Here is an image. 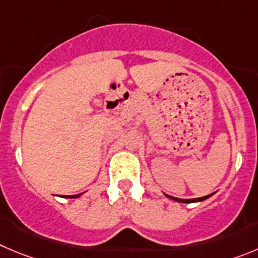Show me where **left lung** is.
<instances>
[{"mask_svg":"<svg viewBox=\"0 0 258 258\" xmlns=\"http://www.w3.org/2000/svg\"><path fill=\"white\" fill-rule=\"evenodd\" d=\"M169 199L174 200V201H178V202H184V204H189V202H197V201H204V200H206L208 197H210V195H208V196H204V197H200V199H175V197H172V196H168Z\"/></svg>","mask_w":258,"mask_h":258,"instance_id":"obj_1","label":"left lung"}]
</instances>
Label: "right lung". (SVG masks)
Instances as JSON below:
<instances>
[{
    "mask_svg": "<svg viewBox=\"0 0 258 258\" xmlns=\"http://www.w3.org/2000/svg\"><path fill=\"white\" fill-rule=\"evenodd\" d=\"M80 195H74V196H71V199H75V197H79Z\"/></svg>",
    "mask_w": 258,
    "mask_h": 258,
    "instance_id": "right-lung-1",
    "label": "right lung"
}]
</instances>
